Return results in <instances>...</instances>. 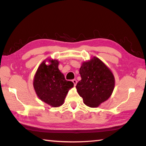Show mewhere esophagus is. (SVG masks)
<instances>
[{"label": "esophagus", "mask_w": 146, "mask_h": 146, "mask_svg": "<svg viewBox=\"0 0 146 146\" xmlns=\"http://www.w3.org/2000/svg\"><path fill=\"white\" fill-rule=\"evenodd\" d=\"M72 82H73V84H74V86H76V83H77V81H76L75 79H73V80H72Z\"/></svg>", "instance_id": "obj_1"}]
</instances>
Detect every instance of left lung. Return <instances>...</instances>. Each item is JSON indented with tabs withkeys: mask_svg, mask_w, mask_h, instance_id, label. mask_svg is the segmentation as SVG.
Here are the masks:
<instances>
[{
	"mask_svg": "<svg viewBox=\"0 0 146 146\" xmlns=\"http://www.w3.org/2000/svg\"><path fill=\"white\" fill-rule=\"evenodd\" d=\"M81 80L76 86L84 103L90 108H97L112 95L115 85L112 71L96 56L83 62L79 70Z\"/></svg>",
	"mask_w": 146,
	"mask_h": 146,
	"instance_id": "left-lung-1",
	"label": "left lung"
}]
</instances>
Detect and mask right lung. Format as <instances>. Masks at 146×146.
Returning <instances> with one entry per match:
<instances>
[{
    "label": "right lung",
    "mask_w": 146,
    "mask_h": 146,
    "mask_svg": "<svg viewBox=\"0 0 146 146\" xmlns=\"http://www.w3.org/2000/svg\"><path fill=\"white\" fill-rule=\"evenodd\" d=\"M58 64L56 59H45L39 65L33 82L39 99L53 108L63 104L69 90L74 86L72 82L66 80L59 70Z\"/></svg>",
    "instance_id": "right-lung-1"
}]
</instances>
